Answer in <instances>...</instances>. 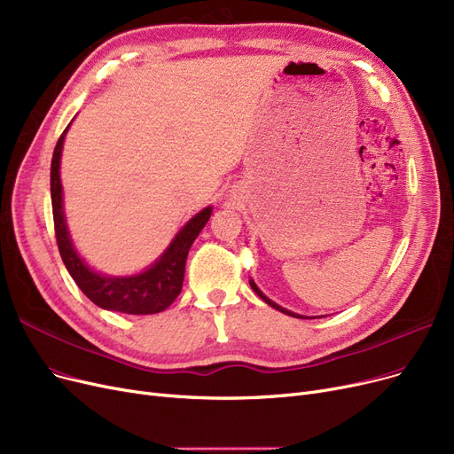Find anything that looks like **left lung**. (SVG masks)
<instances>
[{
	"label": "left lung",
	"instance_id": "left-lung-1",
	"mask_svg": "<svg viewBox=\"0 0 454 454\" xmlns=\"http://www.w3.org/2000/svg\"><path fill=\"white\" fill-rule=\"evenodd\" d=\"M250 282V287L254 289V293L255 294H258V297L263 301V302H267L270 308H274V309H278V311H282V313H286V315H291V317H297V319H315V317H306V315H299V313H294V311H289V309H286V308H282L280 304H276V302H272L269 297H265V294L262 293V289L258 287V286H255V282L250 278L248 280Z\"/></svg>",
	"mask_w": 454,
	"mask_h": 454
}]
</instances>
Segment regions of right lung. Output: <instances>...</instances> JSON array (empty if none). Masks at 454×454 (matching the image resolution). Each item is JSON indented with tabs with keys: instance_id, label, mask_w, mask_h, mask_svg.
<instances>
[{
	"instance_id": "1",
	"label": "right lung",
	"mask_w": 454,
	"mask_h": 454,
	"mask_svg": "<svg viewBox=\"0 0 454 454\" xmlns=\"http://www.w3.org/2000/svg\"><path fill=\"white\" fill-rule=\"evenodd\" d=\"M72 124V122H70ZM63 131L59 137L57 146L51 157V172H50V184H51V207H53V223H55V238L61 252L63 263L74 282L77 284L85 294L96 306L109 311H121L129 315H150L160 313L167 309L176 297H178L184 276H185V262L187 254L194 239L209 221L213 207L207 206L202 211L196 213L192 219H189L180 231L174 235L170 245L165 252L157 258L150 267L137 274L128 276H111L94 270L83 258L80 252L75 250L67 216L63 206V184H61V153L65 137L70 128Z\"/></svg>"
}]
</instances>
